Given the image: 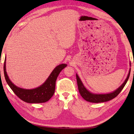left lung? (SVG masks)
<instances>
[{
  "mask_svg": "<svg viewBox=\"0 0 134 134\" xmlns=\"http://www.w3.org/2000/svg\"><path fill=\"white\" fill-rule=\"evenodd\" d=\"M134 63V62H133ZM130 72L131 69L130 70L129 73L128 74V76L126 79V80H125L123 84L120 86L119 88L115 90L114 92L110 93H106V94H95L93 93L89 92V90L86 89V88L85 87V86L83 85V83L81 82L80 79L79 78L77 74H76V79H77V83L78 86V89L79 91L81 96H82L83 98L86 100V101L92 103H101V102H107L110 100L115 98V97H116L119 94V93L121 92V90L123 89L124 86H125L127 81L128 80L129 77L130 75Z\"/></svg>",
  "mask_w": 134,
  "mask_h": 134,
  "instance_id": "obj_1",
  "label": "left lung"
}]
</instances>
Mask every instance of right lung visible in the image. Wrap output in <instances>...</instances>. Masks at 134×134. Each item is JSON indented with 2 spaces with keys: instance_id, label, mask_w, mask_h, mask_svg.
I'll return each mask as SVG.
<instances>
[{
  "instance_id": "add662e5",
  "label": "right lung",
  "mask_w": 134,
  "mask_h": 134,
  "mask_svg": "<svg viewBox=\"0 0 134 134\" xmlns=\"http://www.w3.org/2000/svg\"><path fill=\"white\" fill-rule=\"evenodd\" d=\"M66 66V64L58 65L53 70L48 79L42 85L33 89H25L17 87L10 80L6 71V59L4 60L3 70L4 78L8 85L19 99L27 103H40L48 101L53 96L55 92L57 78L61 71Z\"/></svg>"
}]
</instances>
